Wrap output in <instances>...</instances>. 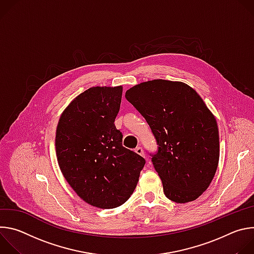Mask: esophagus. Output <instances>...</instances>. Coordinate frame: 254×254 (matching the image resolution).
<instances>
[{"label":"esophagus","instance_id":"1","mask_svg":"<svg viewBox=\"0 0 254 254\" xmlns=\"http://www.w3.org/2000/svg\"><path fill=\"white\" fill-rule=\"evenodd\" d=\"M135 153L140 155V156H142V157H144V153H143V150H142L141 147H136L135 148Z\"/></svg>","mask_w":254,"mask_h":254}]
</instances>
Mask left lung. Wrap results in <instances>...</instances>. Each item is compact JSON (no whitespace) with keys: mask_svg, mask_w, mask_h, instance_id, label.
I'll list each match as a JSON object with an SVG mask.
<instances>
[{"mask_svg":"<svg viewBox=\"0 0 254 254\" xmlns=\"http://www.w3.org/2000/svg\"><path fill=\"white\" fill-rule=\"evenodd\" d=\"M126 98L147 121L157 141L150 154L166 197L196 200L207 190L219 162V131L200 95L183 82L156 79L137 84Z\"/></svg>","mask_w":254,"mask_h":254,"instance_id":"8db88e82","label":"left lung"}]
</instances>
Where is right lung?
Segmentation results:
<instances>
[{"label": "right lung", "mask_w": 254, "mask_h": 254, "mask_svg": "<svg viewBox=\"0 0 254 254\" xmlns=\"http://www.w3.org/2000/svg\"><path fill=\"white\" fill-rule=\"evenodd\" d=\"M123 87H91L60 117L56 155L60 170L76 194L101 209L124 204L132 194L146 160L123 146L115 126Z\"/></svg>", "instance_id": "right-lung-1"}]
</instances>
